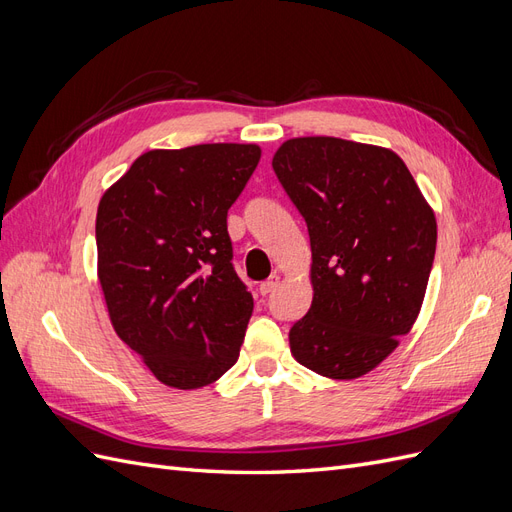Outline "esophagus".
<instances>
[{
  "mask_svg": "<svg viewBox=\"0 0 512 512\" xmlns=\"http://www.w3.org/2000/svg\"><path fill=\"white\" fill-rule=\"evenodd\" d=\"M277 286H280V275H271L269 280H265L258 286V290H260L262 297H267V294H271Z\"/></svg>",
  "mask_w": 512,
  "mask_h": 512,
  "instance_id": "obj_1",
  "label": "esophagus"
}]
</instances>
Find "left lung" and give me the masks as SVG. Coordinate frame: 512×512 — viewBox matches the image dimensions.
<instances>
[{
    "label": "left lung",
    "instance_id": "left-lung-1",
    "mask_svg": "<svg viewBox=\"0 0 512 512\" xmlns=\"http://www.w3.org/2000/svg\"><path fill=\"white\" fill-rule=\"evenodd\" d=\"M273 170L312 245L314 299L292 324L290 350L320 376L359 378L397 348L421 312L436 218L391 149L290 138Z\"/></svg>",
    "mask_w": 512,
    "mask_h": 512
}]
</instances>
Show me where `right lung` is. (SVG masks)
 <instances>
[{"instance_id": "right-lung-1", "label": "right lung", "mask_w": 512, "mask_h": 512, "mask_svg": "<svg viewBox=\"0 0 512 512\" xmlns=\"http://www.w3.org/2000/svg\"><path fill=\"white\" fill-rule=\"evenodd\" d=\"M260 147L143 153L98 205V277L117 335L160 382L200 389L237 363L254 299L232 265L228 209Z\"/></svg>"}]
</instances>
